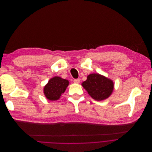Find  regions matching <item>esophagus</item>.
<instances>
[{"mask_svg": "<svg viewBox=\"0 0 152 152\" xmlns=\"http://www.w3.org/2000/svg\"><path fill=\"white\" fill-rule=\"evenodd\" d=\"M80 82V79H75L74 80V83L75 84H79Z\"/></svg>", "mask_w": 152, "mask_h": 152, "instance_id": "obj_1", "label": "esophagus"}]
</instances>
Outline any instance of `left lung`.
<instances>
[{"mask_svg":"<svg viewBox=\"0 0 152 152\" xmlns=\"http://www.w3.org/2000/svg\"><path fill=\"white\" fill-rule=\"evenodd\" d=\"M81 85L91 97L98 101L108 98L114 86L112 80L98 73L89 74Z\"/></svg>","mask_w":152,"mask_h":152,"instance_id":"1","label":"left lung"}]
</instances>
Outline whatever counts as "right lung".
<instances>
[{"label": "right lung", "mask_w": 152, "mask_h": 152, "mask_svg": "<svg viewBox=\"0 0 152 152\" xmlns=\"http://www.w3.org/2000/svg\"><path fill=\"white\" fill-rule=\"evenodd\" d=\"M69 81L56 76L51 78L44 87V94L49 101L58 100L64 94L69 85Z\"/></svg>", "instance_id": "1"}]
</instances>
